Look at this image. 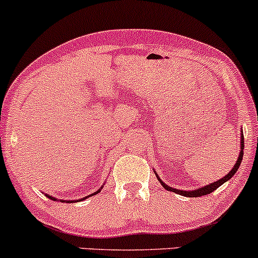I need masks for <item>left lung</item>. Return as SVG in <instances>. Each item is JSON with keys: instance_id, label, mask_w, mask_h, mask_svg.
<instances>
[{"instance_id": "left-lung-1", "label": "left lung", "mask_w": 258, "mask_h": 258, "mask_svg": "<svg viewBox=\"0 0 258 258\" xmlns=\"http://www.w3.org/2000/svg\"><path fill=\"white\" fill-rule=\"evenodd\" d=\"M241 140H240V152H239V157H238V161H236V163L234 164V167L231 168L230 172L228 173L227 175H224L223 178L219 179V180L215 181V183H211L206 185V186H201L199 187V189L196 190H180V189H175V187H172L169 186V185H167L166 183H163V180L158 176L157 173H156L155 170V174L157 176L158 181L162 184V186L164 187V189L168 190V191H172V192H175V194H180V195L183 196H186V198H199V196H204V195H207V194H211L215 191L216 189H218L221 185H223L225 183V181H228L229 179L233 176L234 174L236 173V170H238V168L240 167V164H241V161H242V156H244V134H242V130H241Z\"/></svg>"}]
</instances>
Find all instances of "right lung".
Instances as JSON below:
<instances>
[{
	"mask_svg": "<svg viewBox=\"0 0 258 258\" xmlns=\"http://www.w3.org/2000/svg\"><path fill=\"white\" fill-rule=\"evenodd\" d=\"M101 189H102V186H101ZM101 189H98L96 192H92V194H90V195L85 196V198H83V199H79V200H60V201H62V202H67V204H72V202H79V201H84V200H85V199H88V198H91L92 195H96V194H98V192L101 191ZM45 195L47 196L48 199L53 200V201H58V199L53 198V196H51V195H47V194H45Z\"/></svg>",
	"mask_w": 258,
	"mask_h": 258,
	"instance_id": "obj_1",
	"label": "right lung"
}]
</instances>
